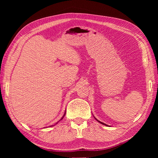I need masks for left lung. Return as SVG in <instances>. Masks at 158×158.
<instances>
[{"label":"left lung","mask_w":158,"mask_h":158,"mask_svg":"<svg viewBox=\"0 0 158 158\" xmlns=\"http://www.w3.org/2000/svg\"><path fill=\"white\" fill-rule=\"evenodd\" d=\"M96 119V118H95ZM96 120H97V121L99 122V123H100L101 124H102V125H106V126H107V125H106V124H105V123H102V122H100V121H98V119H96Z\"/></svg>","instance_id":"obj_1"}]
</instances>
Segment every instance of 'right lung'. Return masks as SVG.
<instances>
[{
	"label": "right lung",
	"mask_w": 158,
	"mask_h": 158,
	"mask_svg": "<svg viewBox=\"0 0 158 158\" xmlns=\"http://www.w3.org/2000/svg\"><path fill=\"white\" fill-rule=\"evenodd\" d=\"M65 114H64V116H65ZM64 116H63V117H64ZM63 118H61V119H63ZM56 124H57V123H56Z\"/></svg>",
	"instance_id": "right-lung-1"
}]
</instances>
